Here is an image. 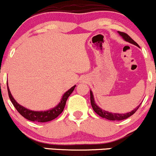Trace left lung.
Instances as JSON below:
<instances>
[{
  "label": "left lung",
  "mask_w": 156,
  "mask_h": 156,
  "mask_svg": "<svg viewBox=\"0 0 156 156\" xmlns=\"http://www.w3.org/2000/svg\"><path fill=\"white\" fill-rule=\"evenodd\" d=\"M118 33L120 34V36H122V38L125 40L126 41H128V42L131 43V44H133L136 46H138V44L134 41L132 38L129 36L128 34L126 33H123V32H120L118 31ZM90 98H91V104L92 108H93L94 111L96 112L98 115H100V117L102 118L107 119V120H124V119H126L128 118H129L130 116H132L133 114H135V112L138 109V108L140 107V104L137 106L136 108H135L134 110H132V112H128V113H126V114H118V113H111V112H108L106 111H104L103 110L102 108H100V107L98 106V105L95 103L94 102V96H93V94H92V91H90Z\"/></svg>",
  "instance_id": "1"
}]
</instances>
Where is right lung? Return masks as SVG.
Returning <instances> with one entry per match:
<instances>
[{
	"label": "right lung",
	"mask_w": 156,
	"mask_h": 156,
	"mask_svg": "<svg viewBox=\"0 0 156 156\" xmlns=\"http://www.w3.org/2000/svg\"><path fill=\"white\" fill-rule=\"evenodd\" d=\"M76 85H73L72 88H70L68 91H67L65 93L63 94L62 98L61 101L58 104L56 105L54 108H51V109L48 110V111H44V112H36V111H32V110L28 109V108H24L22 105H19L17 102L16 101L13 97L12 96L11 92L9 91V87L7 86L8 89V94H9V99H10L11 102L12 103L13 105L15 106V108H16V110L19 112V114H21V115H22L24 118H25L27 120H30V121L33 122H40V123H44V122H48L51 121V120H53V119L56 118L64 110V108L66 104V101L68 100V97L71 95V94L73 92L74 90Z\"/></svg>",
	"instance_id": "right-lung-1"
}]
</instances>
